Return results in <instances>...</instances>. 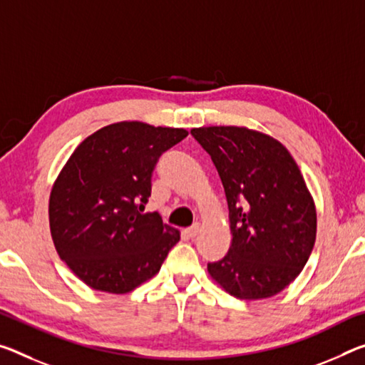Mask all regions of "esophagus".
<instances>
[{
    "instance_id": "esophagus-1",
    "label": "esophagus",
    "mask_w": 365,
    "mask_h": 365,
    "mask_svg": "<svg viewBox=\"0 0 365 365\" xmlns=\"http://www.w3.org/2000/svg\"><path fill=\"white\" fill-rule=\"evenodd\" d=\"M200 224H193L192 225V227H188L187 230H185V234H187L188 237H190V239H193V237H196V235H198V232H200Z\"/></svg>"
}]
</instances>
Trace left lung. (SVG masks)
<instances>
[{
  "label": "left lung",
  "mask_w": 365,
  "mask_h": 365,
  "mask_svg": "<svg viewBox=\"0 0 365 365\" xmlns=\"http://www.w3.org/2000/svg\"><path fill=\"white\" fill-rule=\"evenodd\" d=\"M192 135L211 155L229 206L230 248L207 273L244 300L279 294L315 245V201L286 146L247 126H201Z\"/></svg>",
  "instance_id": "8db88e82"
}]
</instances>
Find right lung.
Instances as JSON below:
<instances>
[{
    "instance_id": "obj_1",
    "label": "right lung",
    "mask_w": 365,
    "mask_h": 365,
    "mask_svg": "<svg viewBox=\"0 0 365 365\" xmlns=\"http://www.w3.org/2000/svg\"><path fill=\"white\" fill-rule=\"evenodd\" d=\"M188 131L118 121L74 149L58 173L48 201L58 255L84 284L126 294L159 273L177 229L159 212H144L160 154Z\"/></svg>"
}]
</instances>
